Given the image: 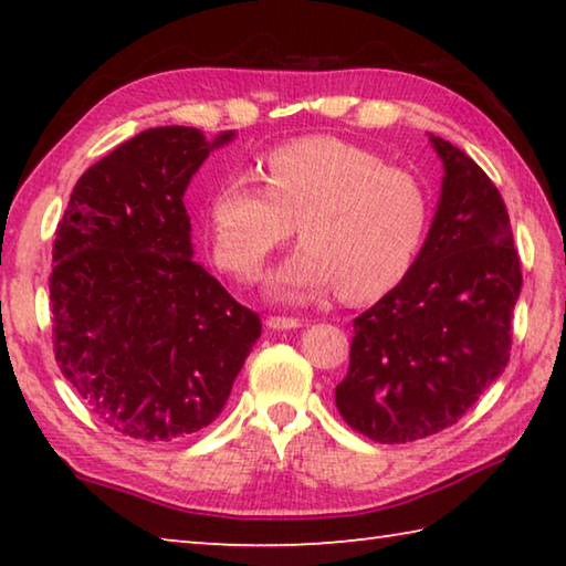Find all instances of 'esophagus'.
Returning a JSON list of instances; mask_svg holds the SVG:
<instances>
[{
	"label": "esophagus",
	"mask_w": 566,
	"mask_h": 566,
	"mask_svg": "<svg viewBox=\"0 0 566 566\" xmlns=\"http://www.w3.org/2000/svg\"><path fill=\"white\" fill-rule=\"evenodd\" d=\"M304 319L300 317H266V327L270 329H296L302 327Z\"/></svg>",
	"instance_id": "esophagus-1"
}]
</instances>
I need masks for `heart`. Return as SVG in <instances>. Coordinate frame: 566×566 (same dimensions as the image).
Returning <instances> with one entry per match:
<instances>
[{"mask_svg": "<svg viewBox=\"0 0 566 566\" xmlns=\"http://www.w3.org/2000/svg\"><path fill=\"white\" fill-rule=\"evenodd\" d=\"M264 187L227 179L209 202L214 256L237 282H252L290 237L302 247L272 276L284 300L339 286L347 300H375L415 264L429 227L417 175L354 142L314 134L274 147Z\"/></svg>", "mask_w": 566, "mask_h": 566, "instance_id": "heart-1", "label": "heart"}]
</instances>
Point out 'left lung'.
<instances>
[{
    "mask_svg": "<svg viewBox=\"0 0 566 566\" xmlns=\"http://www.w3.org/2000/svg\"><path fill=\"white\" fill-rule=\"evenodd\" d=\"M444 165L427 242L395 290L354 319L342 419L379 444L462 419L512 349L522 266L504 199L462 149L429 134Z\"/></svg>",
    "mask_w": 566,
    "mask_h": 566,
    "instance_id": "8db88e82",
    "label": "left lung"
}]
</instances>
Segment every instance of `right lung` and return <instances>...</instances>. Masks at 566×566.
I'll use <instances>...</instances> for the list:
<instances>
[{"mask_svg": "<svg viewBox=\"0 0 566 566\" xmlns=\"http://www.w3.org/2000/svg\"><path fill=\"white\" fill-rule=\"evenodd\" d=\"M195 127H155L76 181L50 276L54 357L102 424L171 442L212 424L260 314L191 260L187 185L214 147Z\"/></svg>", "mask_w": 566, "mask_h": 566, "instance_id": "obj_1", "label": "right lung"}]
</instances>
